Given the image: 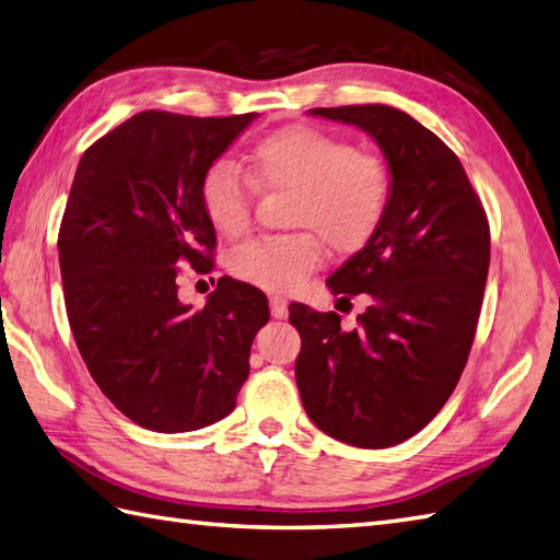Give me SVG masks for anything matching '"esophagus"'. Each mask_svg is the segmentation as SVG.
<instances>
[{
  "label": "esophagus",
  "instance_id": "esophagus-1",
  "mask_svg": "<svg viewBox=\"0 0 560 560\" xmlns=\"http://www.w3.org/2000/svg\"><path fill=\"white\" fill-rule=\"evenodd\" d=\"M270 314L272 318H288V300H282V296H270Z\"/></svg>",
  "mask_w": 560,
  "mask_h": 560
}]
</instances>
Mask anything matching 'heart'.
Segmentation results:
<instances>
[{"instance_id":"b5f03b06","label":"heart","mask_w":560,"mask_h":560,"mask_svg":"<svg viewBox=\"0 0 560 560\" xmlns=\"http://www.w3.org/2000/svg\"><path fill=\"white\" fill-rule=\"evenodd\" d=\"M248 165L258 184L292 191L288 225L302 228L252 240L230 254L234 276L264 290L300 288L320 264L318 236L335 252H354L376 232L390 201V170L381 155L314 127L268 133L252 148ZM201 201L213 228L237 237L252 218V182L222 160L206 172Z\"/></svg>"}]
</instances>
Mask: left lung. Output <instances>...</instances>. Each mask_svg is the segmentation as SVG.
Instances as JSON below:
<instances>
[{"mask_svg":"<svg viewBox=\"0 0 560 560\" xmlns=\"http://www.w3.org/2000/svg\"><path fill=\"white\" fill-rule=\"evenodd\" d=\"M381 148L390 201L369 242L328 278L340 300L369 294L354 330L290 304L302 335L294 376L308 419L357 448H390L441 412L463 376L489 276L479 196L436 133L388 105L316 107Z\"/></svg>","mask_w":560,"mask_h":560,"instance_id":"obj_1","label":"left lung"}]
</instances>
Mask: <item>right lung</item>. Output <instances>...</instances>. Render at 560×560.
<instances>
[{
    "label": "right lung",
    "mask_w": 560,
    "mask_h": 560,
    "mask_svg": "<svg viewBox=\"0 0 560 560\" xmlns=\"http://www.w3.org/2000/svg\"><path fill=\"white\" fill-rule=\"evenodd\" d=\"M256 117L139 112L77 167L57 242L67 316L93 381L143 429L228 417L270 318L266 294L228 276L201 312L177 296V266L213 268L206 172Z\"/></svg>",
    "instance_id": "1"
}]
</instances>
